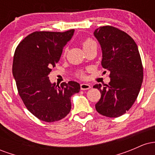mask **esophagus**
<instances>
[{"label": "esophagus", "mask_w": 155, "mask_h": 155, "mask_svg": "<svg viewBox=\"0 0 155 155\" xmlns=\"http://www.w3.org/2000/svg\"><path fill=\"white\" fill-rule=\"evenodd\" d=\"M80 87H81V90H89V89L91 88V86H90L89 84H86V83H83L80 84Z\"/></svg>", "instance_id": "1"}]
</instances>
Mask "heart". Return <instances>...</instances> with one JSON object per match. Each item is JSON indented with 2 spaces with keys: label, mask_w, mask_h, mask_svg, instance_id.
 I'll return each mask as SVG.
<instances>
[{
  "label": "heart",
  "mask_w": 155,
  "mask_h": 155,
  "mask_svg": "<svg viewBox=\"0 0 155 155\" xmlns=\"http://www.w3.org/2000/svg\"><path fill=\"white\" fill-rule=\"evenodd\" d=\"M95 42L93 40H92L91 38H86L84 41L82 42V47L84 48V49H87V48H89L90 47V46L92 45V44H95ZM66 52H67V49H64V51H63V55L64 56H65V54H66ZM76 76H77V77L79 78H84L85 77V74H84V71H76Z\"/></svg>",
  "instance_id": "obj_1"
}]
</instances>
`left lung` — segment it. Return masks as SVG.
<instances>
[{
	"label": "left lung",
	"instance_id": "8db88e82",
	"mask_svg": "<svg viewBox=\"0 0 155 155\" xmlns=\"http://www.w3.org/2000/svg\"><path fill=\"white\" fill-rule=\"evenodd\" d=\"M102 49L101 65L110 71L108 84H95L101 96L96 111L108 117L125 114L136 101L143 79V65L135 41L125 32L111 25L94 32Z\"/></svg>",
	"mask_w": 155,
	"mask_h": 155
}]
</instances>
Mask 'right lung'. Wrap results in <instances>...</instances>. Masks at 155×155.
I'll return each mask as SVG.
<instances>
[{
	"instance_id": "obj_1",
	"label": "right lung",
	"mask_w": 155,
	"mask_h": 155,
	"mask_svg": "<svg viewBox=\"0 0 155 155\" xmlns=\"http://www.w3.org/2000/svg\"><path fill=\"white\" fill-rule=\"evenodd\" d=\"M74 33V29L35 31L15 49L12 73L18 93L28 111L44 122H56L66 117L71 108V97L80 90L76 81L63 82L59 86L51 84L48 77Z\"/></svg>"
}]
</instances>
